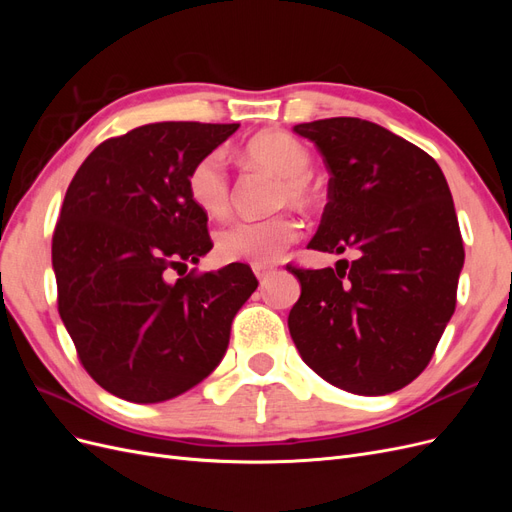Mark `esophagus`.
<instances>
[{"mask_svg": "<svg viewBox=\"0 0 512 512\" xmlns=\"http://www.w3.org/2000/svg\"><path fill=\"white\" fill-rule=\"evenodd\" d=\"M254 273H256L258 280H265V277H269L273 273V267H269V265H254Z\"/></svg>", "mask_w": 512, "mask_h": 512, "instance_id": "obj_1", "label": "esophagus"}]
</instances>
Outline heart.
Returning <instances> with one entry per match:
<instances>
[{"label": "heart", "instance_id": "obj_1", "mask_svg": "<svg viewBox=\"0 0 512 512\" xmlns=\"http://www.w3.org/2000/svg\"><path fill=\"white\" fill-rule=\"evenodd\" d=\"M245 158L280 175L275 192L277 205H294L312 211L320 205L322 190L309 175L312 153L286 132H265L245 145ZM188 194L192 203L209 218H224L230 209L232 183L222 151H209L188 173ZM301 224L290 213L269 218H245L224 226L215 239V250L226 262H254L269 265L292 243L299 241Z\"/></svg>", "mask_w": 512, "mask_h": 512}]
</instances>
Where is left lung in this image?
I'll list each match as a JSON object with an SVG mask.
<instances>
[{
	"mask_svg": "<svg viewBox=\"0 0 512 512\" xmlns=\"http://www.w3.org/2000/svg\"><path fill=\"white\" fill-rule=\"evenodd\" d=\"M329 168V203L307 247L354 252L301 282L288 329L320 378L356 395L404 389L429 365L457 305L463 239L451 190L421 147L356 117L299 123Z\"/></svg>",
	"mask_w": 512,
	"mask_h": 512,
	"instance_id": "left-lung-1",
	"label": "left lung"
}]
</instances>
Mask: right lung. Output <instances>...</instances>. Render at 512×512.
<instances>
[{"label": "right lung", "instance_id": "obj_1", "mask_svg": "<svg viewBox=\"0 0 512 512\" xmlns=\"http://www.w3.org/2000/svg\"><path fill=\"white\" fill-rule=\"evenodd\" d=\"M237 128L147 123L106 138L68 185L53 232L57 309L87 374L121 399L158 404L205 380L258 286L243 262L185 273L213 247L188 173Z\"/></svg>", "mask_w": 512, "mask_h": 512}]
</instances>
